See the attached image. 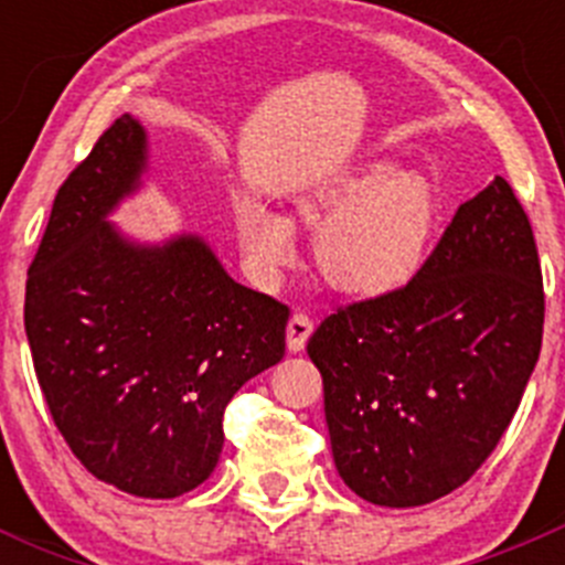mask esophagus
Returning a JSON list of instances; mask_svg holds the SVG:
<instances>
[{"instance_id": "obj_1", "label": "esophagus", "mask_w": 565, "mask_h": 565, "mask_svg": "<svg viewBox=\"0 0 565 565\" xmlns=\"http://www.w3.org/2000/svg\"><path fill=\"white\" fill-rule=\"evenodd\" d=\"M315 333V322H311L309 315H303V311H295L292 317H289V324H287V347L289 352H300L306 347V341H309V335Z\"/></svg>"}]
</instances>
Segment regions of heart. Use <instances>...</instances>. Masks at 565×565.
Masks as SVG:
<instances>
[{
  "label": "heart",
  "mask_w": 565,
  "mask_h": 565,
  "mask_svg": "<svg viewBox=\"0 0 565 565\" xmlns=\"http://www.w3.org/2000/svg\"><path fill=\"white\" fill-rule=\"evenodd\" d=\"M298 218L317 232L319 276L335 292L374 300L404 289L424 267L437 230V193L424 174L372 161L300 199ZM241 241L265 276L292 265V230L262 204L243 207Z\"/></svg>",
  "instance_id": "obj_1"
}]
</instances>
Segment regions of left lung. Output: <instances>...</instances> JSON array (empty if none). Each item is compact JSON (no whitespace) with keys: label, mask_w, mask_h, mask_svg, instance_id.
I'll return each mask as SVG.
<instances>
[{"label":"left lung","mask_w":565,"mask_h":565,"mask_svg":"<svg viewBox=\"0 0 565 565\" xmlns=\"http://www.w3.org/2000/svg\"><path fill=\"white\" fill-rule=\"evenodd\" d=\"M544 333L533 230L503 177L459 204L418 276L309 339L339 476L388 509L459 489L509 429Z\"/></svg>","instance_id":"1"}]
</instances>
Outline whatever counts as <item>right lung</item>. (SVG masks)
<instances>
[{
  "label": "right lung",
  "mask_w": 565,
  "mask_h": 565,
  "mask_svg": "<svg viewBox=\"0 0 565 565\" xmlns=\"http://www.w3.org/2000/svg\"><path fill=\"white\" fill-rule=\"evenodd\" d=\"M147 130L122 114L56 191L26 278L40 391L100 481L169 500L207 481L224 409L284 358L289 309L237 284L199 235L136 243L108 213L141 185Z\"/></svg>",
  "instance_id": "add662e5"
}]
</instances>
